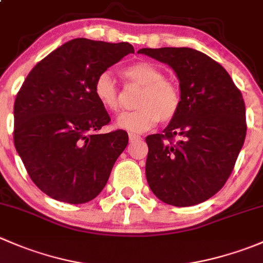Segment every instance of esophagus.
<instances>
[{"mask_svg":"<svg viewBox=\"0 0 263 263\" xmlns=\"http://www.w3.org/2000/svg\"><path fill=\"white\" fill-rule=\"evenodd\" d=\"M128 139H129V142H135V141H139V140H141V137H140V136H139V135H135V134H129Z\"/></svg>","mask_w":263,"mask_h":263,"instance_id":"1","label":"esophagus"}]
</instances>
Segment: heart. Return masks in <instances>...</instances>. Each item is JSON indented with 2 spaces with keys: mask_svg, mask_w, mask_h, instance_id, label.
<instances>
[{
  "mask_svg": "<svg viewBox=\"0 0 263 263\" xmlns=\"http://www.w3.org/2000/svg\"><path fill=\"white\" fill-rule=\"evenodd\" d=\"M128 87H139L134 112L124 113L117 119L122 129L141 134L153 128L159 121L168 123L178 115L182 105V94L178 85L165 79L163 70L146 61L134 63L122 71ZM94 95L103 108L117 113L122 108V95L115 79L108 71L99 73L94 82Z\"/></svg>",
  "mask_w": 263,
  "mask_h": 263,
  "instance_id": "heart-1",
  "label": "heart"
}]
</instances>
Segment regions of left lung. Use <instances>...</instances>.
Segmentation results:
<instances>
[{"instance_id":"obj_1","label":"left lung","mask_w":263,"mask_h":263,"mask_svg":"<svg viewBox=\"0 0 263 263\" xmlns=\"http://www.w3.org/2000/svg\"><path fill=\"white\" fill-rule=\"evenodd\" d=\"M176 71L182 105L163 134L146 139V179L169 205H197L219 192L234 169L247 134L240 90L224 67L192 48H142Z\"/></svg>"}]
</instances>
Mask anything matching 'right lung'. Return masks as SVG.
Segmentation results:
<instances>
[{"label":"right lung","instance_id":"right-lung-1","mask_svg":"<svg viewBox=\"0 0 263 263\" xmlns=\"http://www.w3.org/2000/svg\"><path fill=\"white\" fill-rule=\"evenodd\" d=\"M135 53L129 43L78 38L34 66L14 104V144L34 184L49 197L79 205L97 197L128 144L94 95L98 75Z\"/></svg>","mask_w":263,"mask_h":263}]
</instances>
